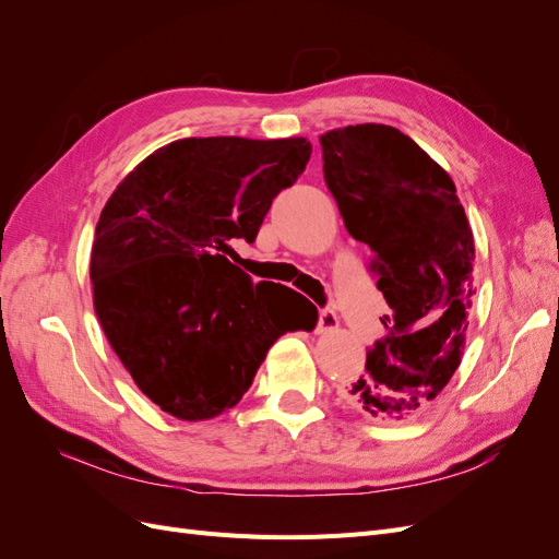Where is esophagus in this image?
Returning <instances> with one entry per match:
<instances>
[{"instance_id":"esophagus-1","label":"esophagus","mask_w":559,"mask_h":559,"mask_svg":"<svg viewBox=\"0 0 559 559\" xmlns=\"http://www.w3.org/2000/svg\"><path fill=\"white\" fill-rule=\"evenodd\" d=\"M337 329V314L331 308L319 310V331H333Z\"/></svg>"}]
</instances>
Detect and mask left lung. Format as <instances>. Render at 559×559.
Listing matches in <instances>:
<instances>
[{"label":"left lung","instance_id":"8db88e82","mask_svg":"<svg viewBox=\"0 0 559 559\" xmlns=\"http://www.w3.org/2000/svg\"><path fill=\"white\" fill-rule=\"evenodd\" d=\"M324 181L347 233L373 251L392 314L345 389L373 417L419 413L462 361L473 298V233L450 175L408 134L361 123L321 134Z\"/></svg>","mask_w":559,"mask_h":559}]
</instances>
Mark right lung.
<instances>
[{"instance_id":"add662e5","label":"right lung","mask_w":559,"mask_h":559,"mask_svg":"<svg viewBox=\"0 0 559 559\" xmlns=\"http://www.w3.org/2000/svg\"><path fill=\"white\" fill-rule=\"evenodd\" d=\"M306 138L177 140L116 186L95 228L93 302L134 384L186 421L233 408L300 294L233 265L280 191L306 170ZM302 298V296H300Z\"/></svg>"}]
</instances>
